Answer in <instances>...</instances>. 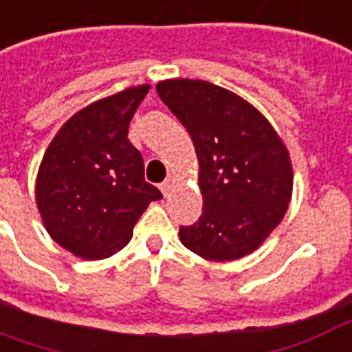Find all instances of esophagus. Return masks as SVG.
<instances>
[{"instance_id": "1", "label": "esophagus", "mask_w": 352, "mask_h": 352, "mask_svg": "<svg viewBox=\"0 0 352 352\" xmlns=\"http://www.w3.org/2000/svg\"><path fill=\"white\" fill-rule=\"evenodd\" d=\"M175 183H177V179H175V177H168V179H166V181H164L162 186H160V190H162V194H164V196H169V192H171V190H173V186H175Z\"/></svg>"}]
</instances>
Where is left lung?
<instances>
[{
	"instance_id": "1",
	"label": "left lung",
	"mask_w": 352,
	"mask_h": 352,
	"mask_svg": "<svg viewBox=\"0 0 352 352\" xmlns=\"http://www.w3.org/2000/svg\"><path fill=\"white\" fill-rule=\"evenodd\" d=\"M156 93L188 130L199 162L203 212L179 229L207 261L256 252L282 222L293 194L291 156L274 126L248 100L203 80H164Z\"/></svg>"
}]
</instances>
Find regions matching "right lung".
I'll return each mask as SVG.
<instances>
[{
    "instance_id": "1",
    "label": "right lung",
    "mask_w": 352,
    "mask_h": 352,
    "mask_svg": "<svg viewBox=\"0 0 352 352\" xmlns=\"http://www.w3.org/2000/svg\"><path fill=\"white\" fill-rule=\"evenodd\" d=\"M149 89L143 83L82 108L44 153L37 209L48 235L76 257L123 250L143 210L162 197L145 183L143 158L129 140L130 119Z\"/></svg>"
}]
</instances>
